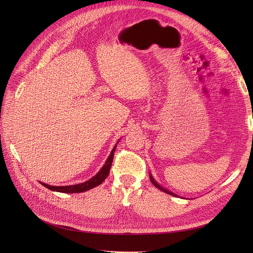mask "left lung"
<instances>
[{
	"instance_id": "left-lung-1",
	"label": "left lung",
	"mask_w": 253,
	"mask_h": 253,
	"mask_svg": "<svg viewBox=\"0 0 253 253\" xmlns=\"http://www.w3.org/2000/svg\"><path fill=\"white\" fill-rule=\"evenodd\" d=\"M150 180H151V182L153 183V185H154L157 189H159V190H162V191H164V192H166V193H168V194H170V195H173V196H177L176 194H174V193H172L171 191H169V190H167V189H165V188H163L162 186H159L158 183L155 181V179L153 178V176L150 174Z\"/></svg>"
}]
</instances>
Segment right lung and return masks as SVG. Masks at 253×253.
Segmentation results:
<instances>
[{"label":"right lung","mask_w":253,"mask_h":253,"mask_svg":"<svg viewBox=\"0 0 253 253\" xmlns=\"http://www.w3.org/2000/svg\"><path fill=\"white\" fill-rule=\"evenodd\" d=\"M117 144L115 145L113 148L110 156L106 159L105 164L103 165V167L101 168V170L99 171L94 177H91L90 179H88L85 182L82 183H77V185H73V186H60V187H55V186H50V185H46V183H42V185L47 188L51 191H56V192H62V193H81V192H85L87 190L93 189L97 186L100 185V183L103 182V180L108 177V175L110 173V169L111 166L113 163V158H114V152L116 150Z\"/></svg>","instance_id":"1"}]
</instances>
